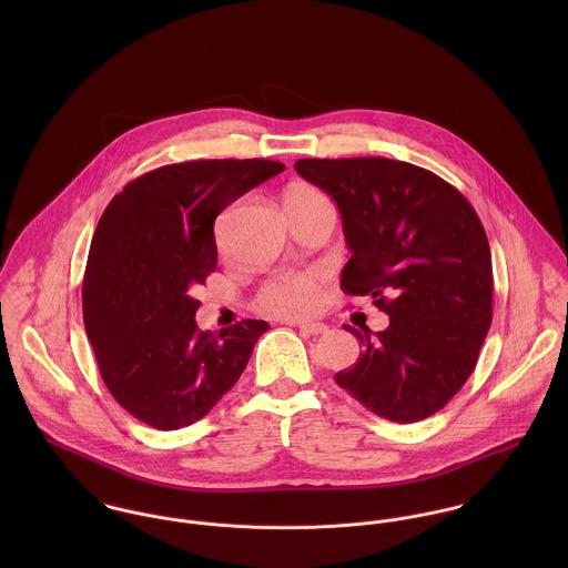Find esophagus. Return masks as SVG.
I'll use <instances>...</instances> for the list:
<instances>
[{"mask_svg":"<svg viewBox=\"0 0 568 568\" xmlns=\"http://www.w3.org/2000/svg\"><path fill=\"white\" fill-rule=\"evenodd\" d=\"M291 325H297L304 334H311V336H320V334H324L325 327L324 324H291Z\"/></svg>","mask_w":568,"mask_h":568,"instance_id":"1","label":"esophagus"}]
</instances>
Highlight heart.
<instances>
[{"label": "heart", "instance_id": "obj_1", "mask_svg": "<svg viewBox=\"0 0 568 568\" xmlns=\"http://www.w3.org/2000/svg\"><path fill=\"white\" fill-rule=\"evenodd\" d=\"M320 205H329L327 196L320 187L311 183H293L284 192V207L288 214L313 210ZM322 271L304 268L288 271L271 277L257 291V308L277 317H308L317 311L322 300Z\"/></svg>", "mask_w": 568, "mask_h": 568}]
</instances>
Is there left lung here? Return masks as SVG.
I'll return each instance as SVG.
<instances>
[{"mask_svg": "<svg viewBox=\"0 0 568 568\" xmlns=\"http://www.w3.org/2000/svg\"><path fill=\"white\" fill-rule=\"evenodd\" d=\"M295 170L338 205L352 257L345 295H372L389 315L361 358L334 376L372 413L417 422L464 387L491 324V255L468 199L413 163L385 158L300 160Z\"/></svg>", "mask_w": 568, "mask_h": 568, "instance_id": "8db88e82", "label": "left lung"}]
</instances>
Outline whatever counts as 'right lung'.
Wrapping results in <instances>:
<instances>
[{"instance_id":"add662e5","label":"right lung","mask_w":568,"mask_h":568,"mask_svg":"<svg viewBox=\"0 0 568 568\" xmlns=\"http://www.w3.org/2000/svg\"><path fill=\"white\" fill-rule=\"evenodd\" d=\"M284 168L170 163L126 183L100 216L82 280L84 329L106 389L140 422L174 430L207 415L268 329L244 320L201 332L192 291L216 268V216Z\"/></svg>"}]
</instances>
